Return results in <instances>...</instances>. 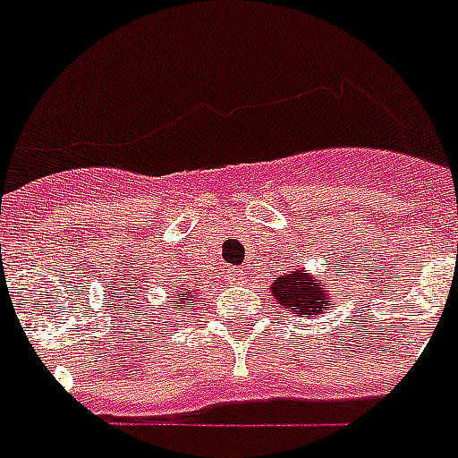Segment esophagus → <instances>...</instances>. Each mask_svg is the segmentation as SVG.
<instances>
[{"label": "esophagus", "instance_id": "obj_1", "mask_svg": "<svg viewBox=\"0 0 458 458\" xmlns=\"http://www.w3.org/2000/svg\"><path fill=\"white\" fill-rule=\"evenodd\" d=\"M230 276H233V279H244V275H242V272H244V270H242V267H230Z\"/></svg>", "mask_w": 458, "mask_h": 458}]
</instances>
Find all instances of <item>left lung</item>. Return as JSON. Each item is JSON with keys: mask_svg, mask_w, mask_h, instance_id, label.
<instances>
[{"mask_svg": "<svg viewBox=\"0 0 458 458\" xmlns=\"http://www.w3.org/2000/svg\"><path fill=\"white\" fill-rule=\"evenodd\" d=\"M276 305L295 317H321L333 305V293L328 291V282L324 276H314L307 267H293V272L276 276L270 286Z\"/></svg>", "mask_w": 458, "mask_h": 458, "instance_id": "8db88e82", "label": "left lung"}]
</instances>
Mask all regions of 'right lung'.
<instances>
[{"label":"right lung","mask_w":458,"mask_h":458,"mask_svg":"<svg viewBox=\"0 0 458 458\" xmlns=\"http://www.w3.org/2000/svg\"><path fill=\"white\" fill-rule=\"evenodd\" d=\"M193 298L195 291L191 288H174V293H170V305H174V310H191Z\"/></svg>","instance_id":"obj_1"}]
</instances>
